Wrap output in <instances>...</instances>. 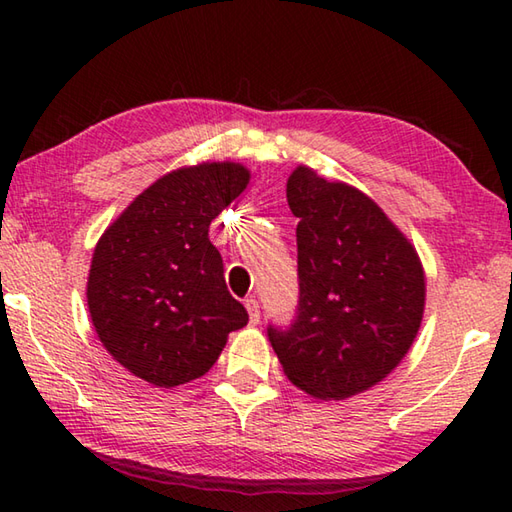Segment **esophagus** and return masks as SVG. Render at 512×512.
I'll return each instance as SVG.
<instances>
[{
    "label": "esophagus",
    "mask_w": 512,
    "mask_h": 512,
    "mask_svg": "<svg viewBox=\"0 0 512 512\" xmlns=\"http://www.w3.org/2000/svg\"><path fill=\"white\" fill-rule=\"evenodd\" d=\"M246 309H248V316H250V325H257L259 323V314H262V311H259V302L255 298H248L246 300Z\"/></svg>",
    "instance_id": "obj_1"
}]
</instances>
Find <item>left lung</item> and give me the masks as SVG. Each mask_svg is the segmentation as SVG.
I'll return each instance as SVG.
<instances>
[{
	"label": "left lung",
	"instance_id": "1",
	"mask_svg": "<svg viewBox=\"0 0 512 512\" xmlns=\"http://www.w3.org/2000/svg\"><path fill=\"white\" fill-rule=\"evenodd\" d=\"M287 201L298 216L300 298L287 329L268 325V341L300 391L345 400L391 375L418 336L420 257L357 187L300 164Z\"/></svg>",
	"mask_w": 512,
	"mask_h": 512
}]
</instances>
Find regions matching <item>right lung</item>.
I'll use <instances>...</instances> for the list:
<instances>
[{
  "mask_svg": "<svg viewBox=\"0 0 512 512\" xmlns=\"http://www.w3.org/2000/svg\"><path fill=\"white\" fill-rule=\"evenodd\" d=\"M248 180L237 162L176 169L146 187L101 235L88 309L103 348L135 377L160 388L203 377L228 334L248 323L207 235Z\"/></svg>",
  "mask_w": 512,
  "mask_h": 512,
  "instance_id": "add662e5",
  "label": "right lung"
}]
</instances>
